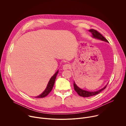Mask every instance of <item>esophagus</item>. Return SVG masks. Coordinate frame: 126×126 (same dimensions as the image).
<instances>
[{
	"instance_id": "obj_1",
	"label": "esophagus",
	"mask_w": 126,
	"mask_h": 126,
	"mask_svg": "<svg viewBox=\"0 0 126 126\" xmlns=\"http://www.w3.org/2000/svg\"><path fill=\"white\" fill-rule=\"evenodd\" d=\"M70 68V65L68 64H66L63 65V69L64 70H67Z\"/></svg>"
}]
</instances>
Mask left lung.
<instances>
[{
  "label": "left lung",
  "instance_id": "1",
  "mask_svg": "<svg viewBox=\"0 0 126 126\" xmlns=\"http://www.w3.org/2000/svg\"><path fill=\"white\" fill-rule=\"evenodd\" d=\"M89 31L92 33V34H93V37L94 38L101 40L102 41H105L107 42H108V41L100 32L97 31L96 30L91 29H90ZM107 85L103 88L99 90H98L97 91L89 92L87 91H85V90H82V89H80L75 84V83H74V90H75V91L77 93V94L79 96H80L81 97H89L93 96H94V95H96L99 94V93H100L101 91H102L103 90H104L106 88Z\"/></svg>",
  "mask_w": 126,
  "mask_h": 126
}]
</instances>
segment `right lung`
Instances as JSON below:
<instances>
[{"label":"right lung","instance_id":"add662e5","mask_svg":"<svg viewBox=\"0 0 126 126\" xmlns=\"http://www.w3.org/2000/svg\"><path fill=\"white\" fill-rule=\"evenodd\" d=\"M58 73V71H57L55 73V74L50 79L48 85H47V86L46 88V89L45 90V91L41 94L39 96H37V97H35V98H44L46 96H47L49 93L51 91L53 87V86H54V83H55V79H56V76L57 75V74Z\"/></svg>","mask_w":126,"mask_h":126}]
</instances>
